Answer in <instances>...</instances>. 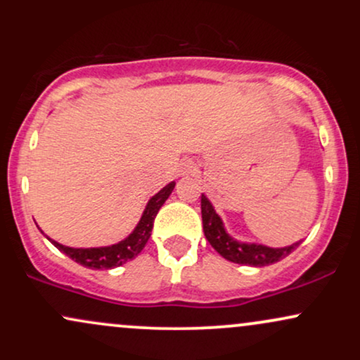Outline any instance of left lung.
Returning a JSON list of instances; mask_svg holds the SVG:
<instances>
[{
  "mask_svg": "<svg viewBox=\"0 0 360 360\" xmlns=\"http://www.w3.org/2000/svg\"><path fill=\"white\" fill-rule=\"evenodd\" d=\"M201 217H203V230L206 240L212 243V247L221 257L235 264H242V266H271V264L278 262V260L284 259L286 255L291 254L300 242L292 243L289 247H283V249H271L266 245H255V243H240L229 237L223 229V223L218 217L217 212L213 210L212 203L205 194H201Z\"/></svg>",
  "mask_w": 360,
  "mask_h": 360,
  "instance_id": "8db88e82",
  "label": "left lung"
}]
</instances>
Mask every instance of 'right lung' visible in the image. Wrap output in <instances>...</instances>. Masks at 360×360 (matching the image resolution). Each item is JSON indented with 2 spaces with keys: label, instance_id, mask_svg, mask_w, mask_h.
Masks as SVG:
<instances>
[{
  "label": "right lung",
  "instance_id": "1",
  "mask_svg": "<svg viewBox=\"0 0 360 360\" xmlns=\"http://www.w3.org/2000/svg\"><path fill=\"white\" fill-rule=\"evenodd\" d=\"M174 183H169L166 188L160 189L155 196L150 198L147 203L146 212H143L142 218H140L137 229L134 230L125 240L115 243L111 247H100V249H71L62 243L51 240L53 245L60 252H64L68 257L76 260L81 266L89 267V269H113V267L122 266V264L128 262L142 252L148 238H150L152 226H154V220L159 213L160 206L166 203L169 194L174 189Z\"/></svg>",
  "mask_w": 360,
  "mask_h": 360
}]
</instances>
